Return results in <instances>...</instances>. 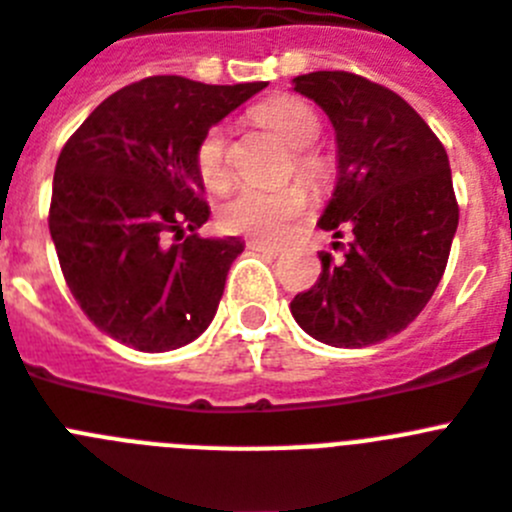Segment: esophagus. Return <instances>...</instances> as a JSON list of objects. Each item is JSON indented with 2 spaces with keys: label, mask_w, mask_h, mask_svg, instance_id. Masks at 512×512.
I'll list each match as a JSON object with an SVG mask.
<instances>
[{
  "label": "esophagus",
  "mask_w": 512,
  "mask_h": 512,
  "mask_svg": "<svg viewBox=\"0 0 512 512\" xmlns=\"http://www.w3.org/2000/svg\"><path fill=\"white\" fill-rule=\"evenodd\" d=\"M247 247L252 249V252H263V255H268V257H278V255H281V247H276V244L255 242V239H252V242H247Z\"/></svg>",
  "instance_id": "esophagus-1"
}]
</instances>
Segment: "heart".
Segmentation results:
<instances>
[{"label": "heart", "mask_w": 512, "mask_h": 512, "mask_svg": "<svg viewBox=\"0 0 512 512\" xmlns=\"http://www.w3.org/2000/svg\"><path fill=\"white\" fill-rule=\"evenodd\" d=\"M255 119L270 132H276L283 143L291 145V163L296 176L309 187H322L330 176L328 158L320 150L309 148L320 135V122L307 103L294 96H276L260 103ZM195 166L205 187L221 190L229 182V143L223 127H210L195 148ZM307 210V192L299 184H286L276 190L265 187H242L229 195L218 208V223L229 234H242L276 242L294 218Z\"/></svg>", "instance_id": "obj_1"}]
</instances>
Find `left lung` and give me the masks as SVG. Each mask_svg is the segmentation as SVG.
<instances>
[{"label":"left lung","mask_w":512,"mask_h":512,"mask_svg":"<svg viewBox=\"0 0 512 512\" xmlns=\"http://www.w3.org/2000/svg\"><path fill=\"white\" fill-rule=\"evenodd\" d=\"M294 90L336 127L338 184L320 218L343 249L291 315L317 341L362 349L401 333L435 294L458 229L448 153L398 93L354 72H309Z\"/></svg>","instance_id":"8db88e82"}]
</instances>
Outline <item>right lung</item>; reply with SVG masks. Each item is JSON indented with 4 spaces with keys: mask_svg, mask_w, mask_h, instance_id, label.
I'll return each mask as SVG.
<instances>
[{
    "mask_svg": "<svg viewBox=\"0 0 512 512\" xmlns=\"http://www.w3.org/2000/svg\"><path fill=\"white\" fill-rule=\"evenodd\" d=\"M265 83L153 75L111 93L64 143L49 231L88 320L137 351L179 349L210 325L244 244L203 239L195 148Z\"/></svg>",
    "mask_w": 512,
    "mask_h": 512,
    "instance_id": "obj_1",
    "label": "right lung"
}]
</instances>
